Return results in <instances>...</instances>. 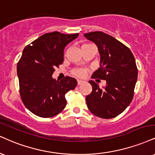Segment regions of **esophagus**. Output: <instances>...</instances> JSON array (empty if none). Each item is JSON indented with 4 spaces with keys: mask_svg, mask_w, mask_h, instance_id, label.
Instances as JSON below:
<instances>
[{
    "mask_svg": "<svg viewBox=\"0 0 155 155\" xmlns=\"http://www.w3.org/2000/svg\"><path fill=\"white\" fill-rule=\"evenodd\" d=\"M77 83H78V85H80V84H81L83 83V81H82V80H79V79H78L77 80Z\"/></svg>",
    "mask_w": 155,
    "mask_h": 155,
    "instance_id": "esophagus-1",
    "label": "esophagus"
}]
</instances>
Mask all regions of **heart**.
I'll return each mask as SVG.
<instances>
[{
  "mask_svg": "<svg viewBox=\"0 0 155 155\" xmlns=\"http://www.w3.org/2000/svg\"><path fill=\"white\" fill-rule=\"evenodd\" d=\"M91 45V44H84L83 45ZM87 69L86 68H76L73 71V74L74 75L78 76V77H84L87 74Z\"/></svg>",
  "mask_w": 155,
  "mask_h": 155,
  "instance_id": "heart-1",
  "label": "heart"
}]
</instances>
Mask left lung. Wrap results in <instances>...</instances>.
<instances>
[{
    "instance_id": "1",
    "label": "left lung",
    "mask_w": 155,
    "mask_h": 155,
    "mask_svg": "<svg viewBox=\"0 0 155 155\" xmlns=\"http://www.w3.org/2000/svg\"><path fill=\"white\" fill-rule=\"evenodd\" d=\"M84 35L97 45L101 58L100 67L92 79L106 81L103 89L92 80L89 81L92 91L86 97L87 107L99 118H113L133 100L138 75L135 58L129 48L106 33L97 31Z\"/></svg>"
}]
</instances>
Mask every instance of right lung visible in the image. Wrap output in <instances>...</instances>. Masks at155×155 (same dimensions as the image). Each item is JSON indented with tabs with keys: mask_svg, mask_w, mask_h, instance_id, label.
<instances>
[{
	"mask_svg": "<svg viewBox=\"0 0 155 155\" xmlns=\"http://www.w3.org/2000/svg\"><path fill=\"white\" fill-rule=\"evenodd\" d=\"M79 33H46L24 48L17 64L19 93L25 107L41 118L58 114L66 105L65 94L75 89L77 81L66 76L61 81L52 78L55 68L63 62V50Z\"/></svg>",
	"mask_w": 155,
	"mask_h": 155,
	"instance_id": "1",
	"label": "right lung"
}]
</instances>
